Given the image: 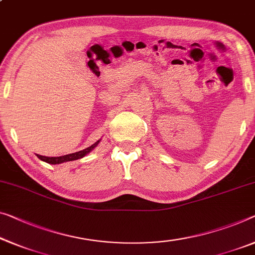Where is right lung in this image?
<instances>
[{
	"label": "right lung",
	"instance_id": "obj_1",
	"mask_svg": "<svg viewBox=\"0 0 255 255\" xmlns=\"http://www.w3.org/2000/svg\"><path fill=\"white\" fill-rule=\"evenodd\" d=\"M100 140H97L96 143H94L93 145H90L89 147H87V149H85V150L75 152V153H70V154H66V155H62V157H44V155H40V154H36V155H37V158L41 159V160H42V161H45V162H48V164H51V165H57V164H62V162L77 160V159L83 158L86 154H88L89 152L94 149V147H96L98 145Z\"/></svg>",
	"mask_w": 255,
	"mask_h": 255
}]
</instances>
